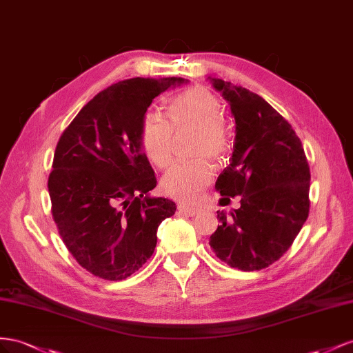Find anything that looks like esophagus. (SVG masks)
<instances>
[{
	"mask_svg": "<svg viewBox=\"0 0 353 353\" xmlns=\"http://www.w3.org/2000/svg\"><path fill=\"white\" fill-rule=\"evenodd\" d=\"M179 211L182 214H186V216H190L194 217L196 214L201 213V208H195V207H188V205H179Z\"/></svg>",
	"mask_w": 353,
	"mask_h": 353,
	"instance_id": "34e87169",
	"label": "esophagus"
}]
</instances>
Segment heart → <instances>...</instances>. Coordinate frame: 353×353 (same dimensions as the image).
<instances>
[{"instance_id": "1", "label": "heart", "mask_w": 353, "mask_h": 353, "mask_svg": "<svg viewBox=\"0 0 353 353\" xmlns=\"http://www.w3.org/2000/svg\"><path fill=\"white\" fill-rule=\"evenodd\" d=\"M165 119L148 114L139 128V143L145 157L158 168H165L174 158V133L194 130L192 154L210 157L216 163L234 146L232 127L223 114V103L211 90L194 85L171 97L164 108ZM213 180V168L205 159H194L171 167L161 179L163 192L177 201L190 203Z\"/></svg>"}]
</instances>
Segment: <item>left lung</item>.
Segmentation results:
<instances>
[{
  "label": "left lung",
  "instance_id": "obj_1",
  "mask_svg": "<svg viewBox=\"0 0 353 353\" xmlns=\"http://www.w3.org/2000/svg\"><path fill=\"white\" fill-rule=\"evenodd\" d=\"M211 81L236 123L232 158L216 190L241 196V207L232 217L217 211L210 247L230 268L260 270L284 256L309 216L307 158L293 127L265 99L220 78Z\"/></svg>",
  "mask_w": 353,
  "mask_h": 353
}]
</instances>
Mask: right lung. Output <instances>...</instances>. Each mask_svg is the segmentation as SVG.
<instances>
[{"instance_id":"obj_1","label":"right lung","mask_w":353,"mask_h":353,"mask_svg":"<svg viewBox=\"0 0 353 353\" xmlns=\"http://www.w3.org/2000/svg\"><path fill=\"white\" fill-rule=\"evenodd\" d=\"M183 78L124 79L96 94L60 136L48 176L52 216L79 266L121 281L154 254L176 203L149 198L157 177L139 143L152 100Z\"/></svg>"}]
</instances>
